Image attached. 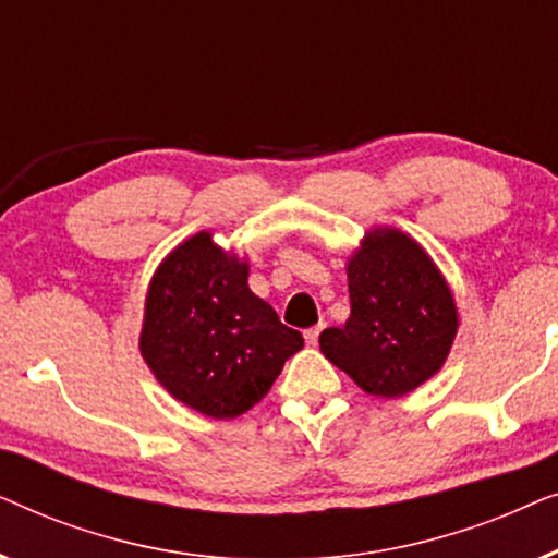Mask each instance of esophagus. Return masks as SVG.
Returning a JSON list of instances; mask_svg holds the SVG:
<instances>
[{
	"instance_id": "esophagus-1",
	"label": "esophagus",
	"mask_w": 558,
	"mask_h": 558,
	"mask_svg": "<svg viewBox=\"0 0 558 558\" xmlns=\"http://www.w3.org/2000/svg\"><path fill=\"white\" fill-rule=\"evenodd\" d=\"M323 327L325 325H315V327H310V330H304V340H307V345H317V338H319V332H323Z\"/></svg>"
}]
</instances>
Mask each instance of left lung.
Segmentation results:
<instances>
[{
    "instance_id": "1",
    "label": "left lung",
    "mask_w": 558,
    "mask_h": 558,
    "mask_svg": "<svg viewBox=\"0 0 558 558\" xmlns=\"http://www.w3.org/2000/svg\"><path fill=\"white\" fill-rule=\"evenodd\" d=\"M350 317L319 335L327 361L365 393L396 399L441 368L457 332L447 281L399 231H373L348 264Z\"/></svg>"
}]
</instances>
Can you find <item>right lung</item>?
Wrapping results in <instances>:
<instances>
[{
	"label": "right lung",
	"mask_w": 558,
	"mask_h": 558,
	"mask_svg": "<svg viewBox=\"0 0 558 558\" xmlns=\"http://www.w3.org/2000/svg\"><path fill=\"white\" fill-rule=\"evenodd\" d=\"M246 279V264L197 233L165 258L147 294L144 361L174 399L213 418L262 401L304 345Z\"/></svg>",
	"instance_id": "1"
}]
</instances>
